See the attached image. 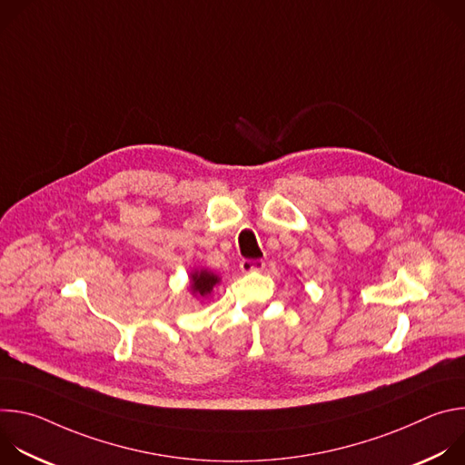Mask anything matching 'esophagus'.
Wrapping results in <instances>:
<instances>
[{
    "label": "esophagus",
    "mask_w": 465,
    "mask_h": 465,
    "mask_svg": "<svg viewBox=\"0 0 465 465\" xmlns=\"http://www.w3.org/2000/svg\"><path fill=\"white\" fill-rule=\"evenodd\" d=\"M239 269L244 274H252V272H261L264 269V261L262 259H242Z\"/></svg>",
    "instance_id": "obj_1"
}]
</instances>
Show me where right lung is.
I'll return each instance as SVG.
<instances>
[{
	"mask_svg": "<svg viewBox=\"0 0 465 465\" xmlns=\"http://www.w3.org/2000/svg\"><path fill=\"white\" fill-rule=\"evenodd\" d=\"M219 283L221 278L208 269H194L189 272V291L198 300L208 298Z\"/></svg>",
	"mask_w": 465,
	"mask_h": 465,
	"instance_id": "obj_1",
	"label": "right lung"
}]
</instances>
